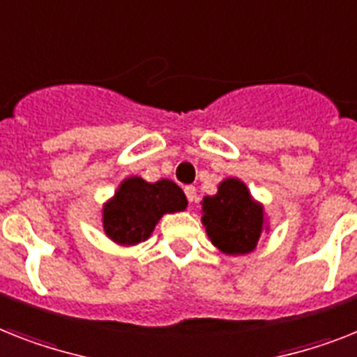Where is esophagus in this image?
Listing matches in <instances>:
<instances>
[{"mask_svg": "<svg viewBox=\"0 0 357 357\" xmlns=\"http://www.w3.org/2000/svg\"><path fill=\"white\" fill-rule=\"evenodd\" d=\"M184 193H185V197H188V202H190V204L197 202V190L193 188V185H185Z\"/></svg>", "mask_w": 357, "mask_h": 357, "instance_id": "obj_1", "label": "esophagus"}]
</instances>
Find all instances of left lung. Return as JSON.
I'll list each match as a JSON object with an SVG mask.
<instances>
[{
  "mask_svg": "<svg viewBox=\"0 0 357 357\" xmlns=\"http://www.w3.org/2000/svg\"><path fill=\"white\" fill-rule=\"evenodd\" d=\"M263 206L238 178L220 182L213 197L202 200V225L213 246L228 255L250 253L263 234Z\"/></svg>",
  "mask_w": 357,
  "mask_h": 357,
  "instance_id": "obj_1",
  "label": "left lung"
}]
</instances>
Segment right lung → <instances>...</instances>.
<instances>
[{"mask_svg": "<svg viewBox=\"0 0 357 357\" xmlns=\"http://www.w3.org/2000/svg\"><path fill=\"white\" fill-rule=\"evenodd\" d=\"M184 191L172 181L146 182L131 176L104 206V231L119 244H138L146 241L164 213L185 210Z\"/></svg>", "mask_w": 357, "mask_h": 357, "instance_id": "right-lung-1", "label": "right lung"}]
</instances>
